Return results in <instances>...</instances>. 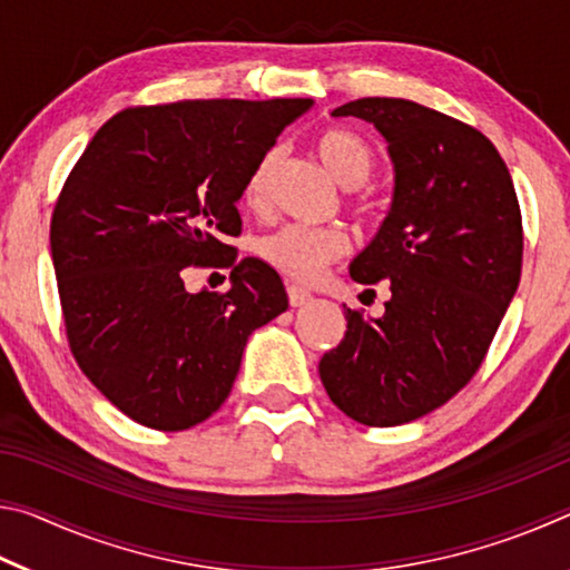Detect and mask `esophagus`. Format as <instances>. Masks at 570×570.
Instances as JSON below:
<instances>
[{"label":"esophagus","instance_id":"1","mask_svg":"<svg viewBox=\"0 0 570 570\" xmlns=\"http://www.w3.org/2000/svg\"><path fill=\"white\" fill-rule=\"evenodd\" d=\"M286 294H288V304L292 306H304V304H308L312 302V294L306 292V288H302V286H288L286 288Z\"/></svg>","mask_w":570,"mask_h":570}]
</instances>
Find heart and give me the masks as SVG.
Listing matches in <instances>:
<instances>
[{
    "mask_svg": "<svg viewBox=\"0 0 570 570\" xmlns=\"http://www.w3.org/2000/svg\"><path fill=\"white\" fill-rule=\"evenodd\" d=\"M312 148L322 160L326 173L342 188H360L370 180L374 170V150L362 135L346 128H324L314 135ZM278 153L268 150L254 170L248 173L244 186V204L248 208H262L268 196V180L276 168ZM350 238L342 228H312V226H284L266 234L258 240V256L276 272L296 282H314L336 258L346 254Z\"/></svg>",
    "mask_w": 570,
    "mask_h": 570,
    "instance_id": "b5f03b06",
    "label": "heart"
}]
</instances>
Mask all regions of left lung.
Wrapping results in <instances>:
<instances>
[{
  "instance_id": "8db88e82",
  "label": "left lung",
  "mask_w": 570,
  "mask_h": 570,
  "mask_svg": "<svg viewBox=\"0 0 570 570\" xmlns=\"http://www.w3.org/2000/svg\"><path fill=\"white\" fill-rule=\"evenodd\" d=\"M332 115L387 140L392 208L350 274L390 282L392 298L380 320L344 306L346 334L320 377L346 417L392 428L442 407L485 360L520 282L523 220L505 160L470 125L402 98Z\"/></svg>"
}]
</instances>
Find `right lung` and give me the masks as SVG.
Here are the masks:
<instances>
[{
    "label": "right lung",
    "mask_w": 570,
    "mask_h": 570,
    "mask_svg": "<svg viewBox=\"0 0 570 570\" xmlns=\"http://www.w3.org/2000/svg\"><path fill=\"white\" fill-rule=\"evenodd\" d=\"M314 100L128 108L95 132L57 198L50 246L75 362L130 420L178 432L226 402L248 336L288 308L262 258H240L248 173ZM190 267H230L190 295Z\"/></svg>",
    "instance_id": "1"
}]
</instances>
